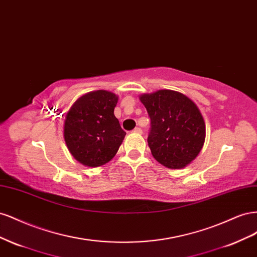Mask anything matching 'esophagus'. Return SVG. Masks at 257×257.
<instances>
[{
    "mask_svg": "<svg viewBox=\"0 0 257 257\" xmlns=\"http://www.w3.org/2000/svg\"><path fill=\"white\" fill-rule=\"evenodd\" d=\"M133 133H137V134H142L143 133V130L141 127H135L133 130Z\"/></svg>",
    "mask_w": 257,
    "mask_h": 257,
    "instance_id": "obj_1",
    "label": "esophagus"
}]
</instances>
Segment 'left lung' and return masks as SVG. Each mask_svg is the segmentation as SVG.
I'll return each instance as SVG.
<instances>
[{"label": "left lung", "instance_id": "obj_1", "mask_svg": "<svg viewBox=\"0 0 257 257\" xmlns=\"http://www.w3.org/2000/svg\"><path fill=\"white\" fill-rule=\"evenodd\" d=\"M139 98L150 118L148 145L154 159L174 169L190 164L200 152L206 136L197 106L172 90H160Z\"/></svg>", "mask_w": 257, "mask_h": 257}]
</instances>
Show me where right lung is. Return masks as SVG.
<instances>
[{"label":"right lung","mask_w":257,"mask_h":257,"mask_svg":"<svg viewBox=\"0 0 257 257\" xmlns=\"http://www.w3.org/2000/svg\"><path fill=\"white\" fill-rule=\"evenodd\" d=\"M118 96L94 91L77 99L65 116L64 139L81 164L97 167L109 162L126 135L113 110Z\"/></svg>","instance_id":"1"}]
</instances>
